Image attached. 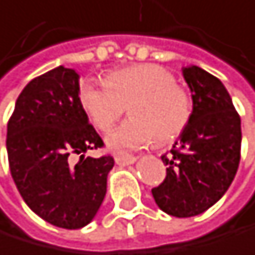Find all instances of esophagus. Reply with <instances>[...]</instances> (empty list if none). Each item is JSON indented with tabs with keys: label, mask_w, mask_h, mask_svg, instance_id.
<instances>
[{
	"label": "esophagus",
	"mask_w": 255,
	"mask_h": 255,
	"mask_svg": "<svg viewBox=\"0 0 255 255\" xmlns=\"http://www.w3.org/2000/svg\"><path fill=\"white\" fill-rule=\"evenodd\" d=\"M136 159H137V157H134V156H116V157H115L116 163H118V165H122V166H124V165L134 163Z\"/></svg>",
	"instance_id": "obj_1"
}]
</instances>
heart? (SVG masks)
Segmentation results:
<instances>
[{
  "label": "heart",
  "mask_w": 255,
  "mask_h": 255,
  "mask_svg": "<svg viewBox=\"0 0 255 255\" xmlns=\"http://www.w3.org/2000/svg\"><path fill=\"white\" fill-rule=\"evenodd\" d=\"M174 76L157 64H139L107 75L105 84L87 79L81 84V105L92 122L109 131L125 107L131 115L107 136L118 153L137 150L154 139L166 142L185 128L191 112L190 96Z\"/></svg>",
  "instance_id": "obj_1"
}]
</instances>
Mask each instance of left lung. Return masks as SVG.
<instances>
[{
	"instance_id": "1",
	"label": "left lung",
	"mask_w": 255,
	"mask_h": 255,
	"mask_svg": "<svg viewBox=\"0 0 255 255\" xmlns=\"http://www.w3.org/2000/svg\"><path fill=\"white\" fill-rule=\"evenodd\" d=\"M182 73L193 93V113L171 156H162L166 176L151 193L166 214L193 217L213 207L234 180L242 128L231 96L216 76L197 65Z\"/></svg>"
}]
</instances>
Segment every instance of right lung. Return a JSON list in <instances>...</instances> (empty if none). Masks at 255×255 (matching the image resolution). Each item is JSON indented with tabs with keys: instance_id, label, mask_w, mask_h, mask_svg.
Segmentation results:
<instances>
[{
	"instance_id": "obj_1",
	"label": "right lung",
	"mask_w": 255,
	"mask_h": 255,
	"mask_svg": "<svg viewBox=\"0 0 255 255\" xmlns=\"http://www.w3.org/2000/svg\"><path fill=\"white\" fill-rule=\"evenodd\" d=\"M5 145L13 182L35 214L65 230L93 220L115 159L85 157L104 142L81 105L75 70L59 65L24 87L7 124Z\"/></svg>"
}]
</instances>
